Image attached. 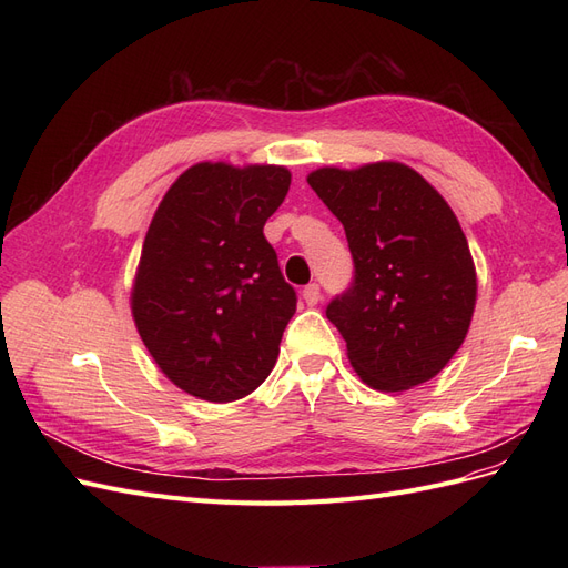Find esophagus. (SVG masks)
Segmentation results:
<instances>
[{"instance_id": "esophagus-1", "label": "esophagus", "mask_w": 568, "mask_h": 568, "mask_svg": "<svg viewBox=\"0 0 568 568\" xmlns=\"http://www.w3.org/2000/svg\"><path fill=\"white\" fill-rule=\"evenodd\" d=\"M320 298H322V294H320V286L317 284H307L305 288H303V301H305V305H317L320 303Z\"/></svg>"}]
</instances>
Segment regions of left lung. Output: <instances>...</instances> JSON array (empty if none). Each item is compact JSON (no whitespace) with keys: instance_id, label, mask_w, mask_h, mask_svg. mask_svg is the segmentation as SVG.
Listing matches in <instances>:
<instances>
[{"instance_id":"obj_1","label":"left lung","mask_w":568,"mask_h":568,"mask_svg":"<svg viewBox=\"0 0 568 568\" xmlns=\"http://www.w3.org/2000/svg\"><path fill=\"white\" fill-rule=\"evenodd\" d=\"M307 184L346 230L355 277L326 305L359 379L376 390L419 386L469 332L476 267L453 209L395 161L320 168Z\"/></svg>"}]
</instances>
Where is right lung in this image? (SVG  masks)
<instances>
[{
    "label": "right lung",
    "mask_w": 568,
    "mask_h": 568,
    "mask_svg": "<svg viewBox=\"0 0 568 568\" xmlns=\"http://www.w3.org/2000/svg\"><path fill=\"white\" fill-rule=\"evenodd\" d=\"M288 184L282 165L196 163L151 220L132 317L161 372L201 400L244 398L277 363L296 291L263 227Z\"/></svg>",
    "instance_id": "add662e5"
}]
</instances>
